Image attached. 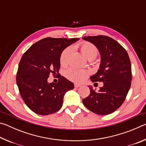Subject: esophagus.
Masks as SVG:
<instances>
[{
  "mask_svg": "<svg viewBox=\"0 0 146 146\" xmlns=\"http://www.w3.org/2000/svg\"><path fill=\"white\" fill-rule=\"evenodd\" d=\"M74 86H75V88H79V87H80V86H81L80 84H77V83H75Z\"/></svg>",
  "mask_w": 146,
  "mask_h": 146,
  "instance_id": "34e87169",
  "label": "esophagus"
}]
</instances>
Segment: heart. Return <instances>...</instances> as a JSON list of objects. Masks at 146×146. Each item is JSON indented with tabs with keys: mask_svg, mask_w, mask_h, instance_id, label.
<instances>
[{
	"mask_svg": "<svg viewBox=\"0 0 146 146\" xmlns=\"http://www.w3.org/2000/svg\"><path fill=\"white\" fill-rule=\"evenodd\" d=\"M80 47L81 51L88 59L96 58V56H97L98 53V50L97 47L90 42H84L80 44ZM73 51V46H70L66 48L62 51L60 58V61L62 64L65 65V64H68L69 58H70V56L71 54L72 53ZM88 74V71L82 70V69L78 68L77 67H75V66H72V67L68 68L65 72L66 77L70 79V80L77 82H82Z\"/></svg>",
	"mask_w": 146,
	"mask_h": 146,
	"instance_id": "obj_1",
	"label": "heart"
}]
</instances>
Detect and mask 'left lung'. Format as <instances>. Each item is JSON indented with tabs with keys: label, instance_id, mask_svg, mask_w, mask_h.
<instances>
[{
	"label": "left lung",
	"instance_id": "left-lung-1",
	"mask_svg": "<svg viewBox=\"0 0 146 146\" xmlns=\"http://www.w3.org/2000/svg\"><path fill=\"white\" fill-rule=\"evenodd\" d=\"M82 39L94 44L100 55L99 69L90 79L93 82H103L98 91L89 86L90 94L82 102L96 114H111L124 102L131 87L132 74L129 55L117 41L109 36H90Z\"/></svg>",
	"mask_w": 146,
	"mask_h": 146
}]
</instances>
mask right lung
I'll list each match as a JSON object with an SVG mask.
<instances>
[{
	"label": "right lung",
	"mask_w": 146,
	"mask_h": 146,
	"mask_svg": "<svg viewBox=\"0 0 146 146\" xmlns=\"http://www.w3.org/2000/svg\"><path fill=\"white\" fill-rule=\"evenodd\" d=\"M78 40L45 38L35 43L24 53L16 80L20 95L32 111L48 115L62 108L64 96L74 88L73 83L60 75L57 83H49L48 78L50 74L55 76L58 73L64 49Z\"/></svg>",
	"instance_id": "add662e5"
}]
</instances>
